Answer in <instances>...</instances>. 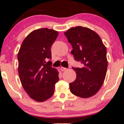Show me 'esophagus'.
<instances>
[{"instance_id":"esophagus-1","label":"esophagus","mask_w":124,"mask_h":124,"mask_svg":"<svg viewBox=\"0 0 124 124\" xmlns=\"http://www.w3.org/2000/svg\"><path fill=\"white\" fill-rule=\"evenodd\" d=\"M66 69H67V68H64V67H61V71H62V72H63V71L66 70Z\"/></svg>"}]
</instances>
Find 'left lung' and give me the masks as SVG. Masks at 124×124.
Returning <instances> with one entry per match:
<instances>
[{
  "label": "left lung",
  "instance_id": "obj_1",
  "mask_svg": "<svg viewBox=\"0 0 124 124\" xmlns=\"http://www.w3.org/2000/svg\"><path fill=\"white\" fill-rule=\"evenodd\" d=\"M72 46L71 54L83 67L74 68L76 78L69 83L70 92L82 98L94 96L100 89L106 76L107 49L101 38L90 28L77 26L64 32Z\"/></svg>",
  "mask_w": 124,
  "mask_h": 124
}]
</instances>
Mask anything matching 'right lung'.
Returning a JSON list of instances; mask_svg holds the SVG:
<instances>
[{
    "mask_svg": "<svg viewBox=\"0 0 124 124\" xmlns=\"http://www.w3.org/2000/svg\"><path fill=\"white\" fill-rule=\"evenodd\" d=\"M58 32L40 28L24 39L17 55L18 75L21 85L32 99L42 102L51 97L59 80L58 71L52 68L51 48Z\"/></svg>",
    "mask_w": 124,
    "mask_h": 124,
    "instance_id": "1",
    "label": "right lung"
}]
</instances>
